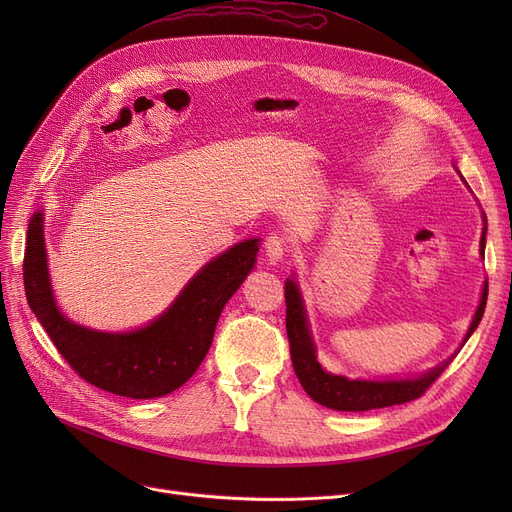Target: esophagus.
<instances>
[{"mask_svg": "<svg viewBox=\"0 0 512 512\" xmlns=\"http://www.w3.org/2000/svg\"><path fill=\"white\" fill-rule=\"evenodd\" d=\"M286 251H288V245H286L284 236L272 234V236L265 238V255H267V261H270V263L282 261Z\"/></svg>", "mask_w": 512, "mask_h": 512, "instance_id": "obj_1", "label": "esophagus"}]
</instances>
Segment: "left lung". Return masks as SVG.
Segmentation results:
<instances>
[{
  "label": "left lung",
  "mask_w": 512,
  "mask_h": 512,
  "mask_svg": "<svg viewBox=\"0 0 512 512\" xmlns=\"http://www.w3.org/2000/svg\"><path fill=\"white\" fill-rule=\"evenodd\" d=\"M481 257L486 253V228L481 234ZM286 297V334L290 342V359L292 367L305 392L334 411H371V409H384L392 405H402V402L415 400L425 394V390L432 386L442 371L450 365L452 359H446L438 367L429 369L427 373L419 375V378H407V380H390V382H367V380H348L344 375L328 373L319 365L315 355V344L311 338V330L307 324V313L303 305L301 290L294 280H286L284 286ZM488 301V284H483L481 301L475 311V317L469 326V332L463 340V344L469 340V336L479 326V321L486 311Z\"/></svg>",
  "instance_id": "8db88e82"
}]
</instances>
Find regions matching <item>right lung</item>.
Segmentation results:
<instances>
[{"label": "right lung", "instance_id": "1", "mask_svg": "<svg viewBox=\"0 0 512 512\" xmlns=\"http://www.w3.org/2000/svg\"><path fill=\"white\" fill-rule=\"evenodd\" d=\"M261 240L249 238L203 265L176 301L149 326L97 332L66 319L53 299L43 213L26 232L24 292L60 355L85 382L128 398H157L180 388L203 363L220 313L253 270Z\"/></svg>", "mask_w": 512, "mask_h": 512}]
</instances>
